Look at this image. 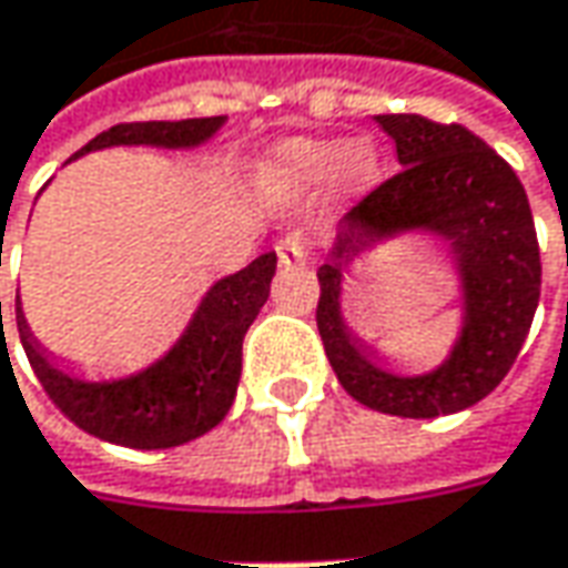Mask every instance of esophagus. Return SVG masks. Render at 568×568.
<instances>
[{"instance_id":"obj_1","label":"esophagus","mask_w":568,"mask_h":568,"mask_svg":"<svg viewBox=\"0 0 568 568\" xmlns=\"http://www.w3.org/2000/svg\"><path fill=\"white\" fill-rule=\"evenodd\" d=\"M310 255H313V243H310V236L300 233V230L287 233V236L277 243V262L287 265V268H291V265H306Z\"/></svg>"}]
</instances>
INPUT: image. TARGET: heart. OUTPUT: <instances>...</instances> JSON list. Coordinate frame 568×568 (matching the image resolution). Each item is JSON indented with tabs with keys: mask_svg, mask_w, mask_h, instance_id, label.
Listing matches in <instances>:
<instances>
[{
	"mask_svg": "<svg viewBox=\"0 0 568 568\" xmlns=\"http://www.w3.org/2000/svg\"><path fill=\"white\" fill-rule=\"evenodd\" d=\"M272 170L296 186H310L325 180L332 170L338 173V183L351 192L369 189L379 180V158L369 148H351L341 154L335 142H318V139H294L284 142L274 154Z\"/></svg>",
	"mask_w": 568,
	"mask_h": 568,
	"instance_id": "heart-1",
	"label": "heart"
}]
</instances>
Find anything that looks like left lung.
Returning <instances> with one entry per match:
<instances>
[{
    "label": "left lung",
    "instance_id": "obj_1",
    "mask_svg": "<svg viewBox=\"0 0 568 568\" xmlns=\"http://www.w3.org/2000/svg\"><path fill=\"white\" fill-rule=\"evenodd\" d=\"M402 170L341 221L338 246L318 268L316 325L344 392L392 417H439L487 398L513 369L540 300V250L521 180L458 122L417 113L376 116ZM424 226L449 240L466 287V328L453 357L426 377H395L339 318V265L373 239ZM378 359V358H377Z\"/></svg>",
    "mask_w": 568,
    "mask_h": 568
}]
</instances>
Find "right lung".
<instances>
[{"instance_id": "add662e5", "label": "right lung", "mask_w": 568, "mask_h": 568, "mask_svg": "<svg viewBox=\"0 0 568 568\" xmlns=\"http://www.w3.org/2000/svg\"><path fill=\"white\" fill-rule=\"evenodd\" d=\"M224 125V116L180 122H120L84 144L75 158L110 144L195 148ZM2 265V243H0ZM277 255L265 252L243 272L217 281L202 300L186 335L132 379L81 382L47 361L14 303L18 335L50 402L84 433L129 448H173L205 436L227 417L243 369V338L268 300ZM2 328V303H0Z\"/></svg>"}]
</instances>
